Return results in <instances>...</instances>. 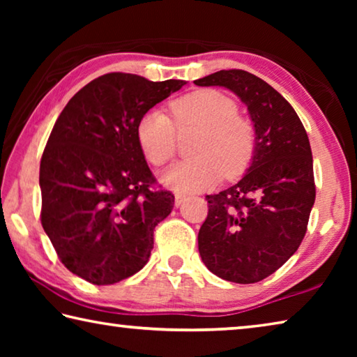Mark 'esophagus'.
<instances>
[{
    "instance_id": "1",
    "label": "esophagus",
    "mask_w": 357,
    "mask_h": 357,
    "mask_svg": "<svg viewBox=\"0 0 357 357\" xmlns=\"http://www.w3.org/2000/svg\"><path fill=\"white\" fill-rule=\"evenodd\" d=\"M187 198V195L185 193H181V192H176L174 193V204H176V206H181V204L184 203V200Z\"/></svg>"
}]
</instances>
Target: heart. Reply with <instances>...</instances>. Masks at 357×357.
I'll return each instance as SVG.
<instances>
[{
	"label": "heart",
	"mask_w": 357,
	"mask_h": 357,
	"mask_svg": "<svg viewBox=\"0 0 357 357\" xmlns=\"http://www.w3.org/2000/svg\"><path fill=\"white\" fill-rule=\"evenodd\" d=\"M170 113L179 129L200 128L195 159L179 160L160 173V183L179 192L203 190L227 176H238L249 167L255 134L238 114V105L215 89H200L173 100ZM174 123V124H175ZM167 113L151 110L137 124V140L154 165H164L176 149V128Z\"/></svg>",
	"instance_id": "1"
}]
</instances>
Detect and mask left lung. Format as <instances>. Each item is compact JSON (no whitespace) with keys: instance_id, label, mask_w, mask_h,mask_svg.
I'll return each instance as SVG.
<instances>
[{"instance_id":"left-lung-1","label":"left lung","mask_w":357,"mask_h":357,"mask_svg":"<svg viewBox=\"0 0 357 357\" xmlns=\"http://www.w3.org/2000/svg\"><path fill=\"white\" fill-rule=\"evenodd\" d=\"M193 83L229 89L253 123L250 167L238 184L206 195L198 250L220 279L255 283L275 273L305 236L315 203L309 137L288 100L250 72L219 70Z\"/></svg>"}]
</instances>
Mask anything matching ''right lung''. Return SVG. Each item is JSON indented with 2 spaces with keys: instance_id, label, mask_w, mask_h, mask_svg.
Instances as JSON below:
<instances>
[{
  "instance_id": "right-lung-1",
  "label": "right lung",
  "mask_w": 357,
  "mask_h": 357,
  "mask_svg": "<svg viewBox=\"0 0 357 357\" xmlns=\"http://www.w3.org/2000/svg\"><path fill=\"white\" fill-rule=\"evenodd\" d=\"M184 84L112 72L83 86L58 116L40 160V222L72 274L113 285L148 263L154 228L174 197L151 190L155 179L137 124Z\"/></svg>"
}]
</instances>
